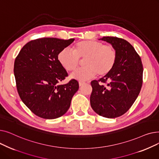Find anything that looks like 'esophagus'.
<instances>
[{"label":"esophagus","mask_w":159,"mask_h":159,"mask_svg":"<svg viewBox=\"0 0 159 159\" xmlns=\"http://www.w3.org/2000/svg\"><path fill=\"white\" fill-rule=\"evenodd\" d=\"M85 84L84 82H79V86H82Z\"/></svg>","instance_id":"1"}]
</instances>
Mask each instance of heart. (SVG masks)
Here are the masks:
<instances>
[{
	"instance_id": "1",
	"label": "heart",
	"mask_w": 159,
	"mask_h": 159,
	"mask_svg": "<svg viewBox=\"0 0 159 159\" xmlns=\"http://www.w3.org/2000/svg\"><path fill=\"white\" fill-rule=\"evenodd\" d=\"M71 52L64 49L58 53L57 59L67 71L76 70L80 63L79 59H84V68L75 71L71 77L80 81H85L97 75L104 77L114 68L117 60V52L111 44L93 40L79 41L71 47Z\"/></svg>"
}]
</instances>
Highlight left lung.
I'll return each mask as SVG.
<instances>
[{
    "mask_svg": "<svg viewBox=\"0 0 159 159\" xmlns=\"http://www.w3.org/2000/svg\"><path fill=\"white\" fill-rule=\"evenodd\" d=\"M101 40L116 48L117 60L109 74L91 81L90 104L98 115L113 119L127 112L135 101L143 85V66L140 56L127 40L115 37Z\"/></svg>",
    "mask_w": 159,
    "mask_h": 159,
    "instance_id": "left-lung-1",
    "label": "left lung"
}]
</instances>
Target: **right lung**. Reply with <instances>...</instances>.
<instances>
[{"label":"right lung","instance_id":"1","mask_svg":"<svg viewBox=\"0 0 159 159\" xmlns=\"http://www.w3.org/2000/svg\"><path fill=\"white\" fill-rule=\"evenodd\" d=\"M74 39L40 38L21 49L14 63L16 86L22 101L35 115L45 119L60 117L70 108L73 96L79 89L77 80L58 83L68 74L57 56Z\"/></svg>","mask_w":159,"mask_h":159}]
</instances>
